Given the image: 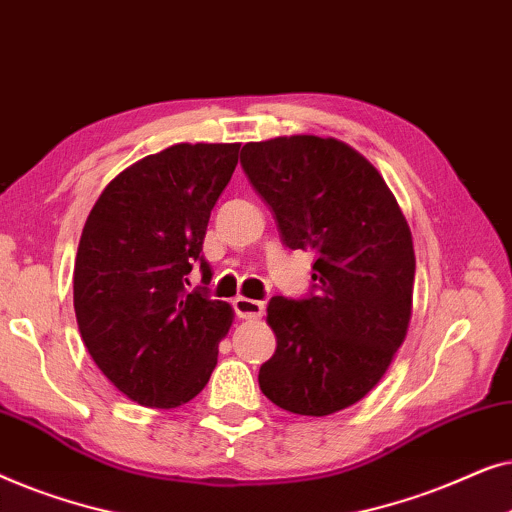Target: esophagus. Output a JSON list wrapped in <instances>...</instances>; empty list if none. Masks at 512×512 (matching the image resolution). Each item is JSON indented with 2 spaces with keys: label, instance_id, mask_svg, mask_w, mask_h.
Instances as JSON below:
<instances>
[{
  "label": "esophagus",
  "instance_id": "34e87169",
  "mask_svg": "<svg viewBox=\"0 0 512 512\" xmlns=\"http://www.w3.org/2000/svg\"><path fill=\"white\" fill-rule=\"evenodd\" d=\"M233 307H235V314L240 319H258V317H263V312H265V305L261 303V300H251L244 296H237L233 300Z\"/></svg>",
  "mask_w": 512,
  "mask_h": 512
}]
</instances>
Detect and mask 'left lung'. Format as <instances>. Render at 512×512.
I'll use <instances>...</instances> for the list:
<instances>
[{"instance_id":"1","label":"left lung","mask_w":512,"mask_h":512,"mask_svg":"<svg viewBox=\"0 0 512 512\" xmlns=\"http://www.w3.org/2000/svg\"><path fill=\"white\" fill-rule=\"evenodd\" d=\"M242 167L289 249L312 251L317 293L277 296V349L261 391L293 415L326 417L361 401L408 335L415 249L382 174L333 137L291 135L242 146Z\"/></svg>"}]
</instances>
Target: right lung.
<instances>
[{
	"label": "right lung",
	"mask_w": 512,
	"mask_h": 512,
	"mask_svg": "<svg viewBox=\"0 0 512 512\" xmlns=\"http://www.w3.org/2000/svg\"><path fill=\"white\" fill-rule=\"evenodd\" d=\"M240 144H172L104 186L74 263V312L90 356L139 405L179 408L216 366L235 310L186 275L200 261L209 214L233 177Z\"/></svg>",
	"instance_id": "add662e5"
}]
</instances>
